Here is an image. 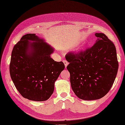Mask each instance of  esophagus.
Masks as SVG:
<instances>
[{
  "label": "esophagus",
  "mask_w": 125,
  "mask_h": 125,
  "mask_svg": "<svg viewBox=\"0 0 125 125\" xmlns=\"http://www.w3.org/2000/svg\"><path fill=\"white\" fill-rule=\"evenodd\" d=\"M63 63H64V65H65V68H66V66H67V65H68V64H69V63L68 62V61H66V60H63Z\"/></svg>",
  "instance_id": "obj_1"
}]
</instances>
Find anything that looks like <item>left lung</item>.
<instances>
[{
    "label": "left lung",
    "instance_id": "obj_1",
    "mask_svg": "<svg viewBox=\"0 0 125 125\" xmlns=\"http://www.w3.org/2000/svg\"><path fill=\"white\" fill-rule=\"evenodd\" d=\"M98 37L90 48L77 53H68L67 69L73 92L84 100L99 99L109 91L118 69L116 49L105 34L95 33Z\"/></svg>",
    "mask_w": 125,
    "mask_h": 125
}]
</instances>
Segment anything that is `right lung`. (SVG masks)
<instances>
[{
    "label": "right lung",
    "mask_w": 125,
    "mask_h": 125,
    "mask_svg": "<svg viewBox=\"0 0 125 125\" xmlns=\"http://www.w3.org/2000/svg\"><path fill=\"white\" fill-rule=\"evenodd\" d=\"M53 52L52 47L35 34L24 35L14 46L9 71L15 87L24 98L43 101L53 94L55 82L65 68L62 62L51 58Z\"/></svg>",
    "instance_id": "right-lung-1"
}]
</instances>
